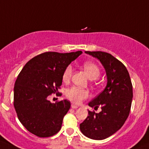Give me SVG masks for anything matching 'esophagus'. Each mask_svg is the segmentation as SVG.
Segmentation results:
<instances>
[{"label":"esophagus","mask_w":149,"mask_h":149,"mask_svg":"<svg viewBox=\"0 0 149 149\" xmlns=\"http://www.w3.org/2000/svg\"><path fill=\"white\" fill-rule=\"evenodd\" d=\"M71 108H75V109H76V108H79V106H78V105H75V104H72Z\"/></svg>","instance_id":"1"}]
</instances>
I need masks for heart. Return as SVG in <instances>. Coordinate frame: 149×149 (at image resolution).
I'll list each match as a JSON object with an SVG mask.
<instances>
[{
    "label": "heart",
    "mask_w": 149,
    "mask_h": 149,
    "mask_svg": "<svg viewBox=\"0 0 149 149\" xmlns=\"http://www.w3.org/2000/svg\"><path fill=\"white\" fill-rule=\"evenodd\" d=\"M83 68L86 71L88 77L90 79H96L100 74L99 67L95 63L92 62L84 63L83 64ZM72 73H73L72 67L70 65L68 66L63 71L62 76L63 81L65 83H68L71 78ZM88 96H89V92L86 89L79 86H73L68 89L66 92V97L68 99L76 104H79L82 100L87 98Z\"/></svg>",
    "instance_id": "heart-1"
}]
</instances>
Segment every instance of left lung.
<instances>
[{
	"label": "left lung",
	"mask_w": 149,
	"mask_h": 149,
	"mask_svg": "<svg viewBox=\"0 0 149 149\" xmlns=\"http://www.w3.org/2000/svg\"><path fill=\"white\" fill-rule=\"evenodd\" d=\"M96 57L105 68L107 85L89 105L95 110L100 107V113L89 111V116L80 124L85 136L93 140H103L117 132L125 124L130 112L132 84L125 65L104 52H85Z\"/></svg>",
	"instance_id": "obj_1"
}]
</instances>
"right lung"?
<instances>
[{
	"instance_id": "right-lung-1",
	"label": "right lung",
	"mask_w": 149,
	"mask_h": 149,
	"mask_svg": "<svg viewBox=\"0 0 149 149\" xmlns=\"http://www.w3.org/2000/svg\"><path fill=\"white\" fill-rule=\"evenodd\" d=\"M81 53H42L29 60L17 76L14 106L19 120L33 135L47 138L61 129L63 118L70 108V101L52 103L47 97L52 93L57 95L63 71Z\"/></svg>"
}]
</instances>
